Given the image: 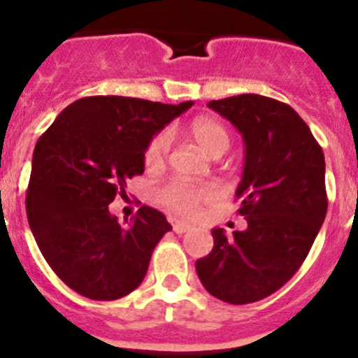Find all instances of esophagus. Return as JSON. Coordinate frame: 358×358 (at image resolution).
Instances as JSON below:
<instances>
[{
	"label": "esophagus",
	"instance_id": "1",
	"mask_svg": "<svg viewBox=\"0 0 358 358\" xmlns=\"http://www.w3.org/2000/svg\"><path fill=\"white\" fill-rule=\"evenodd\" d=\"M169 222H171L173 226V231L178 233V235H182V233L189 231L192 226L189 224V222H185V220H178V219H169Z\"/></svg>",
	"mask_w": 358,
	"mask_h": 358
}]
</instances>
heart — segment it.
<instances>
[{
  "instance_id": "1",
  "label": "heart",
  "mask_w": 358,
  "mask_h": 358,
  "mask_svg": "<svg viewBox=\"0 0 358 358\" xmlns=\"http://www.w3.org/2000/svg\"><path fill=\"white\" fill-rule=\"evenodd\" d=\"M190 138L206 155L220 157L228 152L231 138L224 125L213 118H196L190 123ZM171 150V132L162 130L155 134L145 150V164L148 169H160L166 164ZM215 198V190L208 185H192L187 182H171L160 189L159 199L164 206L182 215H192L203 203Z\"/></svg>"
}]
</instances>
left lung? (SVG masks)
<instances>
[{"instance_id": "8db88e82", "label": "left lung", "mask_w": 358, "mask_h": 358, "mask_svg": "<svg viewBox=\"0 0 358 358\" xmlns=\"http://www.w3.org/2000/svg\"><path fill=\"white\" fill-rule=\"evenodd\" d=\"M208 108L242 134L245 162L235 196L247 228L233 236L213 228V249L196 272L215 299L258 302L295 275L315 243L329 205L325 157L288 103L245 93Z\"/></svg>"}]
</instances>
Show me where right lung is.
Masks as SVG:
<instances>
[{"instance_id": "obj_1", "label": "right lung", "mask_w": 358, "mask_h": 358, "mask_svg": "<svg viewBox=\"0 0 358 358\" xmlns=\"http://www.w3.org/2000/svg\"><path fill=\"white\" fill-rule=\"evenodd\" d=\"M192 103L85 96L36 141L26 192L29 228L49 266L79 295L116 300L145 279L171 224L146 205L120 224L108 206L125 196L127 180L143 175L150 139Z\"/></svg>"}]
</instances>
